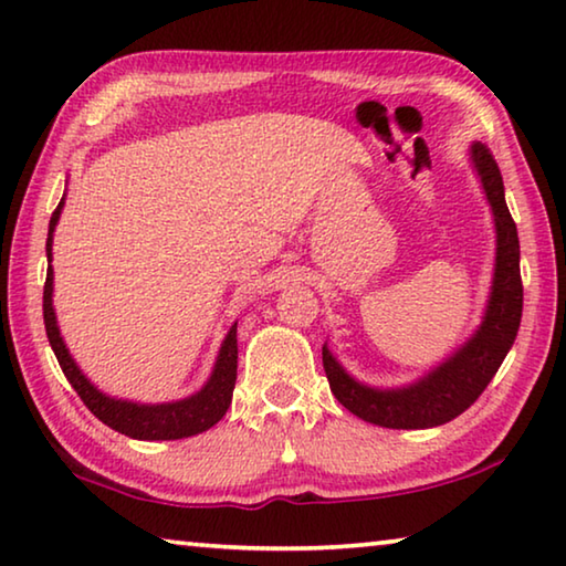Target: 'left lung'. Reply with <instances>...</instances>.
<instances>
[{
  "instance_id": "left-lung-1",
  "label": "left lung",
  "mask_w": 566,
  "mask_h": 566,
  "mask_svg": "<svg viewBox=\"0 0 566 566\" xmlns=\"http://www.w3.org/2000/svg\"><path fill=\"white\" fill-rule=\"evenodd\" d=\"M470 159L483 182L485 198L491 202L495 221V269L493 286L483 323L470 340L452 353L437 368L421 376L417 384L401 389H374L353 378L337 364L335 356L323 345V366L331 381V391L345 409L364 421L389 429H427L460 417L475 403L485 386L491 384L503 358L516 340L521 312H524V284H521V249L518 231L511 210L505 206L503 177L499 165L485 145L470 147Z\"/></svg>"
}]
</instances>
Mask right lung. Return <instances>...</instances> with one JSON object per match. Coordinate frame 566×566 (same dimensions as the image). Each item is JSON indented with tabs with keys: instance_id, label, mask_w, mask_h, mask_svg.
I'll use <instances>...</instances> for the list:
<instances>
[{
	"instance_id": "right-lung-1",
	"label": "right lung",
	"mask_w": 566,
	"mask_h": 566,
	"mask_svg": "<svg viewBox=\"0 0 566 566\" xmlns=\"http://www.w3.org/2000/svg\"><path fill=\"white\" fill-rule=\"evenodd\" d=\"M65 198L57 202L53 218H50L48 229V261L53 259V231L61 218ZM42 317H45V333L53 348L57 364H61L63 374L75 394L81 396V401L91 409V415L98 417L106 427L116 429L132 440H182V437H192L206 432L221 421L226 411L231 407V396L235 386V366H239V343H235V323L231 325L229 335L218 350L213 374L206 381V386L198 394L188 396L180 401H167V403H137V401H124L114 399V396L101 394L86 376L81 374V368L75 366V360L67 353L61 331H57V319L53 310V266L48 269L45 290H42Z\"/></svg>"
}]
</instances>
